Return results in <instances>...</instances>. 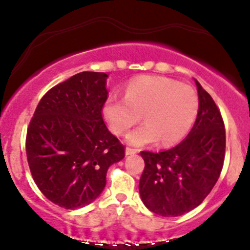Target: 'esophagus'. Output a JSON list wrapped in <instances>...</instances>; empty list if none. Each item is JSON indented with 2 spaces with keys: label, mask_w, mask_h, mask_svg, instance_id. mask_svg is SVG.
Returning a JSON list of instances; mask_svg holds the SVG:
<instances>
[{
  "label": "esophagus",
  "mask_w": 250,
  "mask_h": 250,
  "mask_svg": "<svg viewBox=\"0 0 250 250\" xmlns=\"http://www.w3.org/2000/svg\"><path fill=\"white\" fill-rule=\"evenodd\" d=\"M137 152H138V150H135V148H130V147L125 148V155H127V156L135 155V153H137Z\"/></svg>",
  "instance_id": "34e87169"
}]
</instances>
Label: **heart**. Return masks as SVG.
Returning a JSON list of instances; mask_svg holds the SVG:
<instances>
[{"label": "heart", "instance_id": "b5f03b06", "mask_svg": "<svg viewBox=\"0 0 250 250\" xmlns=\"http://www.w3.org/2000/svg\"><path fill=\"white\" fill-rule=\"evenodd\" d=\"M198 112V98L192 87L163 76H140L130 81L125 98L111 95L103 105V116L116 135H127V143L143 147L160 139L162 145L181 140L192 127Z\"/></svg>", "mask_w": 250, "mask_h": 250}]
</instances>
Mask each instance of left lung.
Instances as JSON below:
<instances>
[{
	"label": "left lung",
	"mask_w": 250,
	"mask_h": 250,
	"mask_svg": "<svg viewBox=\"0 0 250 250\" xmlns=\"http://www.w3.org/2000/svg\"><path fill=\"white\" fill-rule=\"evenodd\" d=\"M198 113L180 144L162 152L141 151L144 204L155 214L179 216L200 206L218 181L225 158V125L213 98L196 81Z\"/></svg>",
	"instance_id": "left-lung-1"
}]
</instances>
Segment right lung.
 I'll return each mask as SVG.
<instances>
[{"label":"right lung","instance_id":"add662e5","mask_svg":"<svg viewBox=\"0 0 250 250\" xmlns=\"http://www.w3.org/2000/svg\"><path fill=\"white\" fill-rule=\"evenodd\" d=\"M106 78L105 72L83 71L59 83L30 121V172L40 191L62 208L92 203L106 185L110 166L125 157V146L103 120Z\"/></svg>","mask_w":250,"mask_h":250}]
</instances>
